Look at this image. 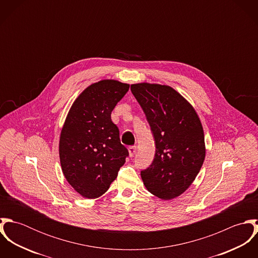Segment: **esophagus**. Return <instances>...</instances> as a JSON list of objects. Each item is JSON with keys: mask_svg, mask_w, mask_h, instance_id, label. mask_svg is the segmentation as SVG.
Wrapping results in <instances>:
<instances>
[{"mask_svg": "<svg viewBox=\"0 0 258 258\" xmlns=\"http://www.w3.org/2000/svg\"><path fill=\"white\" fill-rule=\"evenodd\" d=\"M128 152H129V156L133 157L135 152H136V146H130V147L128 148Z\"/></svg>", "mask_w": 258, "mask_h": 258, "instance_id": "esophagus-1", "label": "esophagus"}]
</instances>
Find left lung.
<instances>
[{"instance_id":"8db88e82","label":"left lung","mask_w":258,"mask_h":258,"mask_svg":"<svg viewBox=\"0 0 258 258\" xmlns=\"http://www.w3.org/2000/svg\"><path fill=\"white\" fill-rule=\"evenodd\" d=\"M131 91L146 115L156 144L152 165L141 172L143 183L162 200L178 198L192 184L205 161L200 117L169 85L141 82L131 84Z\"/></svg>"}]
</instances>
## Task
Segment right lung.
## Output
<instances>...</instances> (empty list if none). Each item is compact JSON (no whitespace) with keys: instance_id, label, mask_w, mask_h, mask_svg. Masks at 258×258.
Returning <instances> with one entry per match:
<instances>
[{"instance_id":"right-lung-1","label":"right lung","mask_w":258,"mask_h":258,"mask_svg":"<svg viewBox=\"0 0 258 258\" xmlns=\"http://www.w3.org/2000/svg\"><path fill=\"white\" fill-rule=\"evenodd\" d=\"M129 84L103 79L90 84L74 100L59 136V161L64 178L86 199L109 188L129 155L119 138L111 112Z\"/></svg>"}]
</instances>
